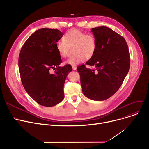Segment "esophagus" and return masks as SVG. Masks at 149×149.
<instances>
[{
  "label": "esophagus",
  "instance_id": "esophagus-1",
  "mask_svg": "<svg viewBox=\"0 0 149 149\" xmlns=\"http://www.w3.org/2000/svg\"><path fill=\"white\" fill-rule=\"evenodd\" d=\"M72 69H73L74 70H76V69H77V67H76V66H72Z\"/></svg>",
  "mask_w": 149,
  "mask_h": 149
}]
</instances>
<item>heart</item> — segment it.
Returning a JSON list of instances; mask_svg holds the SVG:
<instances>
[{
  "label": "heart",
  "mask_w": 149,
  "mask_h": 149,
  "mask_svg": "<svg viewBox=\"0 0 149 149\" xmlns=\"http://www.w3.org/2000/svg\"><path fill=\"white\" fill-rule=\"evenodd\" d=\"M97 40L92 34H87L83 31L73 29L64 35L63 40L56 43V49L61 57H66L70 49L73 47L74 56L66 60L65 63L75 66L83 62L85 58H91L97 50Z\"/></svg>",
  "instance_id": "obj_1"
}]
</instances>
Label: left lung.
<instances>
[{
    "mask_svg": "<svg viewBox=\"0 0 149 149\" xmlns=\"http://www.w3.org/2000/svg\"><path fill=\"white\" fill-rule=\"evenodd\" d=\"M96 38L97 50L86 64L77 67L80 75L83 94L95 101L112 97L119 89L130 68V58L127 44L123 37L111 28H92Z\"/></svg>",
    "mask_w": 149,
    "mask_h": 149,
    "instance_id": "obj_1",
    "label": "left lung"
}]
</instances>
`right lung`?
I'll list each match as a JSON object with an SVG mask.
<instances>
[{
	"label": "right lung",
	"mask_w": 149,
	"mask_h": 149,
	"mask_svg": "<svg viewBox=\"0 0 149 149\" xmlns=\"http://www.w3.org/2000/svg\"><path fill=\"white\" fill-rule=\"evenodd\" d=\"M63 34L57 29H39L27 39L20 52L19 68L23 88L43 106H56L63 100L64 84L72 70L70 65L59 66L62 61L56 43Z\"/></svg>",
	"instance_id": "1"
}]
</instances>
